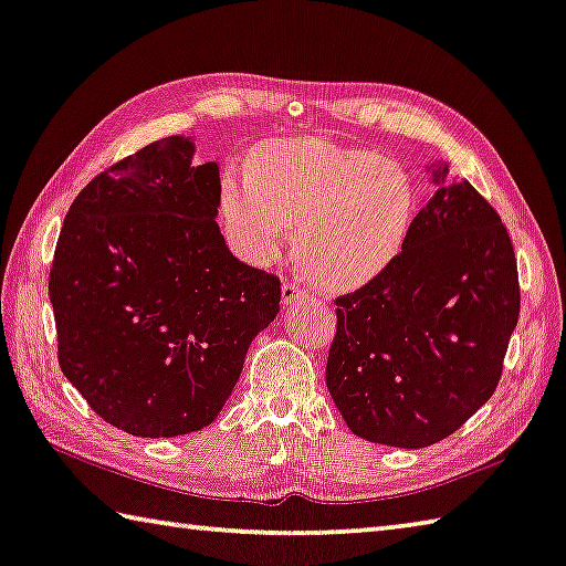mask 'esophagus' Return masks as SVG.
Masks as SVG:
<instances>
[{
	"label": "esophagus",
	"instance_id": "34e87169",
	"mask_svg": "<svg viewBox=\"0 0 566 566\" xmlns=\"http://www.w3.org/2000/svg\"><path fill=\"white\" fill-rule=\"evenodd\" d=\"M306 296H310V294H306V292L302 290V286H296L294 282H284V284H282V304L290 306V304H294V302L306 300Z\"/></svg>",
	"mask_w": 566,
	"mask_h": 566
}]
</instances>
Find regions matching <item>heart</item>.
Wrapping results in <instances>:
<instances>
[{"label": "heart", "instance_id": "b5f03b06", "mask_svg": "<svg viewBox=\"0 0 566 566\" xmlns=\"http://www.w3.org/2000/svg\"><path fill=\"white\" fill-rule=\"evenodd\" d=\"M418 212L416 182L396 160L322 138L254 146L224 168L220 218L230 248L272 264L294 228V260L328 290H356L403 252Z\"/></svg>", "mask_w": 566, "mask_h": 566}]
</instances>
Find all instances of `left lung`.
Returning a JSON list of instances; mask_svg holds the SVG:
<instances>
[{"label":"left lung","instance_id":"8db88e82","mask_svg":"<svg viewBox=\"0 0 566 566\" xmlns=\"http://www.w3.org/2000/svg\"><path fill=\"white\" fill-rule=\"evenodd\" d=\"M398 260L336 300L326 388L352 433L428 448L495 394L520 318L517 260L492 205L448 163Z\"/></svg>","mask_w":566,"mask_h":566}]
</instances>
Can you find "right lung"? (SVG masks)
<instances>
[{
  "instance_id": "1",
  "label": "right lung",
  "mask_w": 566,
  "mask_h": 566,
  "mask_svg": "<svg viewBox=\"0 0 566 566\" xmlns=\"http://www.w3.org/2000/svg\"><path fill=\"white\" fill-rule=\"evenodd\" d=\"M170 136L91 180L61 228L49 300L59 364L106 423L140 438L210 426L252 338L280 314V280L220 232L218 163Z\"/></svg>"
}]
</instances>
